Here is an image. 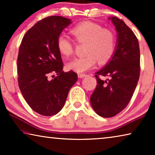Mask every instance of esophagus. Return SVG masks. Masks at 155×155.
<instances>
[{
    "instance_id": "34e87169",
    "label": "esophagus",
    "mask_w": 155,
    "mask_h": 155,
    "mask_svg": "<svg viewBox=\"0 0 155 155\" xmlns=\"http://www.w3.org/2000/svg\"><path fill=\"white\" fill-rule=\"evenodd\" d=\"M87 74H83V73H81V74H78V78H83V77H87Z\"/></svg>"
}]
</instances>
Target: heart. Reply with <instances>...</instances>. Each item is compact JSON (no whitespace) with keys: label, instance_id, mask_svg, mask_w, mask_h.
<instances>
[{"label":"heart","instance_id":"b5f03b06","mask_svg":"<svg viewBox=\"0 0 155 155\" xmlns=\"http://www.w3.org/2000/svg\"><path fill=\"white\" fill-rule=\"evenodd\" d=\"M77 42L85 43V56L72 59L66 64L69 70L83 72L91 69L98 64L109 61L114 54L116 39L112 31L103 28L101 25L92 22H83L75 26L71 30ZM57 48L63 56L68 57L74 52L72 41L65 35H60L57 38Z\"/></svg>","mask_w":155,"mask_h":155}]
</instances>
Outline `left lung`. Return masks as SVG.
Returning a JSON list of instances; mask_svg holds the SVG:
<instances>
[{"label":"left lung","instance_id":"obj_1","mask_svg":"<svg viewBox=\"0 0 155 155\" xmlns=\"http://www.w3.org/2000/svg\"><path fill=\"white\" fill-rule=\"evenodd\" d=\"M111 19L117 33L115 53L103 69L96 72L97 85L90 102L97 114L114 117L129 103L140 74V51L137 37L124 21ZM108 77L102 80L99 76Z\"/></svg>","mask_w":155,"mask_h":155}]
</instances>
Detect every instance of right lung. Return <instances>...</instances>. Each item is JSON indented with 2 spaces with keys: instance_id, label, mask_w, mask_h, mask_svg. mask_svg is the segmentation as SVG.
I'll list each match as a JSON object with an SVG mask.
<instances>
[{
  "instance_id": "obj_1",
  "label": "right lung",
  "mask_w": 155,
  "mask_h": 155,
  "mask_svg": "<svg viewBox=\"0 0 155 155\" xmlns=\"http://www.w3.org/2000/svg\"><path fill=\"white\" fill-rule=\"evenodd\" d=\"M70 23V19L57 15L44 18L27 31L20 46L18 86L29 107L41 115L59 113L77 81L74 71H63L57 48V38Z\"/></svg>"
}]
</instances>
